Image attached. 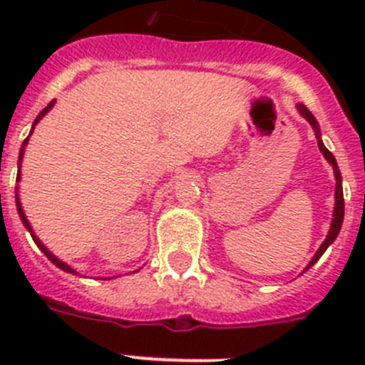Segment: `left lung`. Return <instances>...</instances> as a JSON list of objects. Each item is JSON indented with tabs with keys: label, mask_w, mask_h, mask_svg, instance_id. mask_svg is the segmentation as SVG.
<instances>
[{
	"label": "left lung",
	"mask_w": 365,
	"mask_h": 365,
	"mask_svg": "<svg viewBox=\"0 0 365 365\" xmlns=\"http://www.w3.org/2000/svg\"><path fill=\"white\" fill-rule=\"evenodd\" d=\"M298 111L299 115H302L305 120L309 122V124L314 128V133H316V138H318V146H320V151L324 153L325 159L329 160V163L333 164V170H334V177H336V190H334V212H333V222H331V230H329L327 237H325V241L322 243V247L318 248V252L314 254V257L311 259V263L307 265V269H311L312 265H314L316 261L320 259L322 254L327 250V247L331 243H333L334 240H336L338 232H340L341 228V222H344V190H341V175H340V170H338V164H336V159H334V155L331 153V151L327 150V148L324 146V143H322L320 138V128H318V122H316L314 115H312L311 111H309L307 108L303 104H298Z\"/></svg>",
	"instance_id": "1"
}]
</instances>
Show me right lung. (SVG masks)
Returning <instances> with one entry per match:
<instances>
[{"instance_id": "obj_1", "label": "right lung", "mask_w": 365, "mask_h": 365, "mask_svg": "<svg viewBox=\"0 0 365 365\" xmlns=\"http://www.w3.org/2000/svg\"><path fill=\"white\" fill-rule=\"evenodd\" d=\"M53 106H54V100H53V102H51V104H49V106H47V108H45V109H41V113H40V115H38V117H36V120H34V124H32V130H34V125H36V124H38V120H41V117H43L45 113L49 111V109H51V108H53ZM32 130H31V133H32ZM27 143H29V137H27V138H25V140H24V144H21V150H19V159H18V168H19V166H21V157H24V151H25V146H27ZM18 180H19V170H18ZM16 208H18V214H19V217H21V221H24L25 228H27V230H29V232H31V235H32V240H34V243H36V245H38V248H40L41 252H43V254H45V256L49 257V259H51V261H53V263H54V265H56V267H58V269H62V270H66V272H69V274H76V270H74V269H71V267H69V265H67V263H63V261H60V259H58V257H56V256H54V254H51V252H49V250H47V247H43V243H41V241H40V240H38L36 235H34V232H32V228H31V222H29V221H27V217H25V214H24V208H21V202H19V197H18V193H16Z\"/></svg>"}]
</instances>
